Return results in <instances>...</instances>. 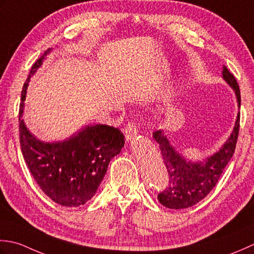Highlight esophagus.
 I'll use <instances>...</instances> for the list:
<instances>
[{
	"label": "esophagus",
	"instance_id": "34e87169",
	"mask_svg": "<svg viewBox=\"0 0 254 254\" xmlns=\"http://www.w3.org/2000/svg\"><path fill=\"white\" fill-rule=\"evenodd\" d=\"M137 133H138V130H137L136 126H134L132 123H129L128 125L126 126V128H125V137H126V140H127L128 142L131 141L132 139L136 138Z\"/></svg>",
	"mask_w": 254,
	"mask_h": 254
}]
</instances>
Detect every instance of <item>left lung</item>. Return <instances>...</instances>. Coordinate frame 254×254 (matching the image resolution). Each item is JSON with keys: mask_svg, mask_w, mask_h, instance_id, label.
I'll use <instances>...</instances> for the list:
<instances>
[{"mask_svg": "<svg viewBox=\"0 0 254 254\" xmlns=\"http://www.w3.org/2000/svg\"><path fill=\"white\" fill-rule=\"evenodd\" d=\"M222 79L234 90L240 108L241 97L239 85L234 74L224 65ZM240 113H238L234 129L226 142L218 151L207 157L203 161L193 162L186 159L171 143L163 130L153 132V139L159 144L162 159L169 175V185L158 195L163 206L171 209H183L197 204L209 194L218 182L222 171L235 153L236 143L239 133Z\"/></svg>", "mask_w": 254, "mask_h": 254, "instance_id": "8db88e82", "label": "left lung"}]
</instances>
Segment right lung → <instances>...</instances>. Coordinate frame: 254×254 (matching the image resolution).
Returning a JSON list of instances; mask_svg holds the SVG:
<instances>
[{
  "label": "right lung",
  "instance_id": "1",
  "mask_svg": "<svg viewBox=\"0 0 254 254\" xmlns=\"http://www.w3.org/2000/svg\"><path fill=\"white\" fill-rule=\"evenodd\" d=\"M53 49L35 62L22 91L19 106V142L26 164L43 192L66 207L84 205L95 195L108 163L120 154L125 137L118 128L87 125L62 141L45 142L28 130L23 120L30 77Z\"/></svg>",
  "mask_w": 254,
  "mask_h": 254
}]
</instances>
